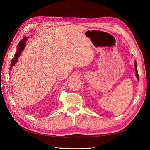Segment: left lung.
<instances>
[{
  "instance_id": "left-lung-1",
  "label": "left lung",
  "mask_w": 150,
  "mask_h": 150,
  "mask_svg": "<svg viewBox=\"0 0 150 150\" xmlns=\"http://www.w3.org/2000/svg\"><path fill=\"white\" fill-rule=\"evenodd\" d=\"M134 67H135V72H136V76H137V78L139 81V75L138 73V69H137V64L136 62V61H134Z\"/></svg>"
}]
</instances>
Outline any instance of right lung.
<instances>
[{"label": "right lung", "mask_w": 150, "mask_h": 150, "mask_svg": "<svg viewBox=\"0 0 150 150\" xmlns=\"http://www.w3.org/2000/svg\"><path fill=\"white\" fill-rule=\"evenodd\" d=\"M28 39V38L27 37H24L23 39H22L21 41L19 42V43L18 44L17 46V52L16 53L14 54V57H13L12 61H11V66H10V70L12 69V67L13 66H14L16 64V63L17 62L18 59H19V56L21 55L22 52L23 51V50L24 49L25 47V44H26V40Z\"/></svg>", "instance_id": "right-lung-1"}]
</instances>
